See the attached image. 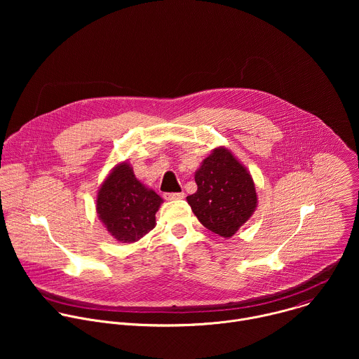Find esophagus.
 <instances>
[{
  "mask_svg": "<svg viewBox=\"0 0 359 359\" xmlns=\"http://www.w3.org/2000/svg\"><path fill=\"white\" fill-rule=\"evenodd\" d=\"M184 197V191H179V193H166L165 198L166 200H180Z\"/></svg>",
  "mask_w": 359,
  "mask_h": 359,
  "instance_id": "obj_1",
  "label": "esophagus"
}]
</instances>
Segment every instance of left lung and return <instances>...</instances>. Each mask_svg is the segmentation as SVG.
Here are the masks:
<instances>
[{
    "mask_svg": "<svg viewBox=\"0 0 359 359\" xmlns=\"http://www.w3.org/2000/svg\"><path fill=\"white\" fill-rule=\"evenodd\" d=\"M194 180L197 191L187 196V203L204 227L224 238L233 237L257 208L250 172L224 146L201 162Z\"/></svg>",
    "mask_w": 359,
    "mask_h": 359,
    "instance_id": "8db88e82",
    "label": "left lung"
}]
</instances>
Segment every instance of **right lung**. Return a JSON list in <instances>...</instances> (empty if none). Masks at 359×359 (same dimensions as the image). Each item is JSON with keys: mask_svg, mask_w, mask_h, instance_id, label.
<instances>
[{"mask_svg": "<svg viewBox=\"0 0 359 359\" xmlns=\"http://www.w3.org/2000/svg\"><path fill=\"white\" fill-rule=\"evenodd\" d=\"M163 198L136 179L128 162L116 165L100 184L96 213L109 234L121 243H135L156 226Z\"/></svg>", "mask_w": 359, "mask_h": 359, "instance_id": "1", "label": "right lung"}]
</instances>
